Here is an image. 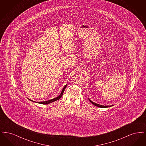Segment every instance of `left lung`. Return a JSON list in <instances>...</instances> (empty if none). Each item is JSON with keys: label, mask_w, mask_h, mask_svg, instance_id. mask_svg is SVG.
<instances>
[{"label": "left lung", "mask_w": 146, "mask_h": 146, "mask_svg": "<svg viewBox=\"0 0 146 146\" xmlns=\"http://www.w3.org/2000/svg\"><path fill=\"white\" fill-rule=\"evenodd\" d=\"M88 99H89V100L90 101V102L92 104H93L94 105L97 106V107H100V108H108V107H111V106H113V105H112V106H104V105H101V104H96V103L92 102V101H91L89 98H88Z\"/></svg>", "instance_id": "left-lung-1"}]
</instances>
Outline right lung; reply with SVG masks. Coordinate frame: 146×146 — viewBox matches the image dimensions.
Masks as SVG:
<instances>
[{"label": "right lung", "instance_id": "1", "mask_svg": "<svg viewBox=\"0 0 146 146\" xmlns=\"http://www.w3.org/2000/svg\"><path fill=\"white\" fill-rule=\"evenodd\" d=\"M67 86V84L64 86V87L63 88V89L61 91V92L60 95L58 96H57V97H55V98H53V99H51V100H48V101H43V102H36V101H33V100H31V99H29V98H28V99L29 100V101H32V102H35V103H38V104H50V103H52V102H54V101H57V100H59L61 97H62V96L63 94V92H64V91L65 90V89L66 88Z\"/></svg>", "mask_w": 146, "mask_h": 146}]
</instances>
